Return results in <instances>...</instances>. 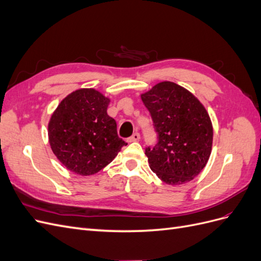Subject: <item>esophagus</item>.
I'll use <instances>...</instances> for the list:
<instances>
[{"instance_id":"esophagus-1","label":"esophagus","mask_w":261,"mask_h":261,"mask_svg":"<svg viewBox=\"0 0 261 261\" xmlns=\"http://www.w3.org/2000/svg\"><path fill=\"white\" fill-rule=\"evenodd\" d=\"M139 139H140L139 133H135V134H133L129 138H127V141L128 143H134V141H138Z\"/></svg>"}]
</instances>
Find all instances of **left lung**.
<instances>
[{
  "label": "left lung",
  "mask_w": 261,
  "mask_h": 261,
  "mask_svg": "<svg viewBox=\"0 0 261 261\" xmlns=\"http://www.w3.org/2000/svg\"><path fill=\"white\" fill-rule=\"evenodd\" d=\"M141 100L158 134V144L146 148L150 169L169 185L191 181L206 167L212 149L213 128L206 108L172 82L154 85Z\"/></svg>",
  "instance_id": "left-lung-1"
}]
</instances>
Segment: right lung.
Listing matches in <instances>:
<instances>
[{"mask_svg": "<svg viewBox=\"0 0 261 261\" xmlns=\"http://www.w3.org/2000/svg\"><path fill=\"white\" fill-rule=\"evenodd\" d=\"M110 99L93 88L69 93L48 125L53 153L75 174H96L127 144L117 136L116 122L107 113Z\"/></svg>", "mask_w": 261, "mask_h": 261, "instance_id": "right-lung-1", "label": "right lung"}]
</instances>
